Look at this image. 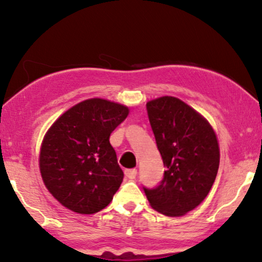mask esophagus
Instances as JSON below:
<instances>
[{
	"mask_svg": "<svg viewBox=\"0 0 262 262\" xmlns=\"http://www.w3.org/2000/svg\"><path fill=\"white\" fill-rule=\"evenodd\" d=\"M124 173H125V177H127L128 180H134L135 176H137L138 171L135 169H130V170H125Z\"/></svg>",
	"mask_w": 262,
	"mask_h": 262,
	"instance_id": "obj_1",
	"label": "esophagus"
}]
</instances>
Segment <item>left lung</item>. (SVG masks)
Segmentation results:
<instances>
[{
	"label": "left lung",
	"instance_id": "1",
	"mask_svg": "<svg viewBox=\"0 0 262 262\" xmlns=\"http://www.w3.org/2000/svg\"><path fill=\"white\" fill-rule=\"evenodd\" d=\"M146 110L166 170L158 187L144 191L155 210L182 217L203 202L214 183L221 159L217 134L202 114L172 96L149 101Z\"/></svg>",
	"mask_w": 262,
	"mask_h": 262
}]
</instances>
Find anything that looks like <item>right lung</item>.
I'll return each instance as SVG.
<instances>
[{"mask_svg": "<svg viewBox=\"0 0 262 262\" xmlns=\"http://www.w3.org/2000/svg\"><path fill=\"white\" fill-rule=\"evenodd\" d=\"M129 108L104 98H89L69 108L45 133L39 170L45 187L60 204L79 214L106 208L123 181L110 143Z\"/></svg>", "mask_w": 262, "mask_h": 262, "instance_id": "add662e5", "label": "right lung"}]
</instances>
